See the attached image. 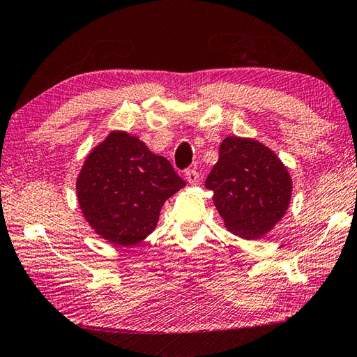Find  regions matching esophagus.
Returning a JSON list of instances; mask_svg holds the SVG:
<instances>
[{
    "instance_id": "34e87169",
    "label": "esophagus",
    "mask_w": 357,
    "mask_h": 357,
    "mask_svg": "<svg viewBox=\"0 0 357 357\" xmlns=\"http://www.w3.org/2000/svg\"><path fill=\"white\" fill-rule=\"evenodd\" d=\"M185 179L190 185H197L199 183V174L197 170H187L185 172Z\"/></svg>"
}]
</instances>
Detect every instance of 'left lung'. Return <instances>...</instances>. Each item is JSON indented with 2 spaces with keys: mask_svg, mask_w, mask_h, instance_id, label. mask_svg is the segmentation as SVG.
<instances>
[{
  "mask_svg": "<svg viewBox=\"0 0 357 357\" xmlns=\"http://www.w3.org/2000/svg\"><path fill=\"white\" fill-rule=\"evenodd\" d=\"M206 188L213 192V204L230 232L254 240L283 218L292 181L268 146L229 136L220 145V159L208 173Z\"/></svg>",
  "mask_w": 357,
  "mask_h": 357,
  "instance_id": "left-lung-1",
  "label": "left lung"
}]
</instances>
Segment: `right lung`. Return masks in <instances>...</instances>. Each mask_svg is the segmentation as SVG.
Returning a JSON list of instances; mask_svg holds the SVG:
<instances>
[{
  "mask_svg": "<svg viewBox=\"0 0 357 357\" xmlns=\"http://www.w3.org/2000/svg\"><path fill=\"white\" fill-rule=\"evenodd\" d=\"M184 185L165 158L113 131L88 155L75 188L89 226L116 246H132L156 229L164 202Z\"/></svg>",
  "mask_w": 357,
  "mask_h": 357,
  "instance_id": "add662e5",
  "label": "right lung"
}]
</instances>
